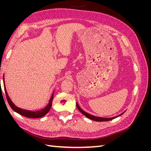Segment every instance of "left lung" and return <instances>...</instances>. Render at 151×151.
<instances>
[{"mask_svg":"<svg viewBox=\"0 0 151 151\" xmlns=\"http://www.w3.org/2000/svg\"><path fill=\"white\" fill-rule=\"evenodd\" d=\"M76 106H77V108H78V109H79V110L80 111V112H81L82 114H83V115H84V116H86L87 118H88L89 119L94 120V121H96V122H104V121H109V120H113V119H115V118H116L118 117V116H121V115H123V114L124 113L125 111L123 113H121L120 115H119L116 116H114V117H112V118H104V117L96 116L92 115H91V114H89V113H87V112L84 111V110H83V109H82L80 108V106H79V104H78V103H77V102L76 103Z\"/></svg>","mask_w":151,"mask_h":151,"instance_id":"8db88e82","label":"left lung"}]
</instances>
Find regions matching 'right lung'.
Wrapping results in <instances>:
<instances>
[{"mask_svg": "<svg viewBox=\"0 0 151 151\" xmlns=\"http://www.w3.org/2000/svg\"><path fill=\"white\" fill-rule=\"evenodd\" d=\"M3 83H4V91H5V93L6 95V98H7L8 103H9V106L11 107V108L15 112L19 113V115H21L22 116H24L28 117V118H42V117L44 116L50 111V108H51L52 105V100L53 98L54 93H53L51 98H50L48 104L44 108H43L42 109H40V110H38V111H31V110H28V109H24L17 107L11 101V99L9 98V96L8 95V93L7 92V90L6 88L5 81H4V76H3Z\"/></svg>", "mask_w": 151, "mask_h": 151, "instance_id": "right-lung-1", "label": "right lung"}]
</instances>
